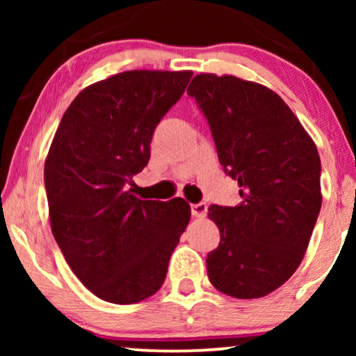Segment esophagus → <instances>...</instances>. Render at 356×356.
<instances>
[{
	"mask_svg": "<svg viewBox=\"0 0 356 356\" xmlns=\"http://www.w3.org/2000/svg\"><path fill=\"white\" fill-rule=\"evenodd\" d=\"M191 213L196 218H204L207 213V206L204 202H199V204H193L191 206Z\"/></svg>",
	"mask_w": 356,
	"mask_h": 356,
	"instance_id": "34e87169",
	"label": "esophagus"
}]
</instances>
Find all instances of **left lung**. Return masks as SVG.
<instances>
[{
  "instance_id": "1",
  "label": "left lung",
  "mask_w": 356,
  "mask_h": 356,
  "mask_svg": "<svg viewBox=\"0 0 356 356\" xmlns=\"http://www.w3.org/2000/svg\"><path fill=\"white\" fill-rule=\"evenodd\" d=\"M188 94L206 115L222 167L241 188L238 206L209 207L220 232L206 259L209 280L233 298H261L293 275L308 250L323 202L318 149L269 87L201 72Z\"/></svg>"
}]
</instances>
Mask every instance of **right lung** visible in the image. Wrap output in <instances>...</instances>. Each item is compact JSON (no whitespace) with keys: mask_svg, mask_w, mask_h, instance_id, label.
<instances>
[{"mask_svg":"<svg viewBox=\"0 0 356 356\" xmlns=\"http://www.w3.org/2000/svg\"><path fill=\"white\" fill-rule=\"evenodd\" d=\"M193 71L134 70L81 90L63 115L45 160L51 233L87 290L115 305L162 286L191 207L134 196L131 178L150 159L160 120Z\"/></svg>","mask_w":356,"mask_h":356,"instance_id":"obj_1","label":"right lung"}]
</instances>
